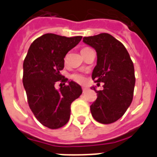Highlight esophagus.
I'll list each match as a JSON object with an SVG mask.
<instances>
[{"label":"esophagus","instance_id":"esophagus-1","mask_svg":"<svg viewBox=\"0 0 157 157\" xmlns=\"http://www.w3.org/2000/svg\"><path fill=\"white\" fill-rule=\"evenodd\" d=\"M82 92L83 93H85L86 91L87 90H88V88H87L86 86H83L82 87Z\"/></svg>","mask_w":157,"mask_h":157}]
</instances>
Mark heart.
<instances>
[{"label":"heart","instance_id":"b5f03b06","mask_svg":"<svg viewBox=\"0 0 157 157\" xmlns=\"http://www.w3.org/2000/svg\"><path fill=\"white\" fill-rule=\"evenodd\" d=\"M86 48H83L82 50H84V49H86ZM71 78L72 79L75 80V81L77 82H78V83H82V82H84V81H85V79H84V77L82 76V75L78 74V73L71 75Z\"/></svg>","mask_w":157,"mask_h":157}]
</instances>
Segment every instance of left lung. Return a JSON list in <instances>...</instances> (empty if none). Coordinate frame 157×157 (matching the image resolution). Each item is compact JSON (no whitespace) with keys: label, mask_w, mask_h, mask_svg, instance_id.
Here are the masks:
<instances>
[{"label":"left lung","mask_w":157,"mask_h":157,"mask_svg":"<svg viewBox=\"0 0 157 157\" xmlns=\"http://www.w3.org/2000/svg\"><path fill=\"white\" fill-rule=\"evenodd\" d=\"M83 42L97 52L93 80L104 83L102 90L91 88L98 94V98L90 105L91 114L103 124L114 123L124 115L132 102L135 85L133 62L125 46L109 34L84 37Z\"/></svg>","instance_id":"8db88e82"}]
</instances>
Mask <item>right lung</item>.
<instances>
[{
  "mask_svg": "<svg viewBox=\"0 0 157 157\" xmlns=\"http://www.w3.org/2000/svg\"><path fill=\"white\" fill-rule=\"evenodd\" d=\"M82 37L43 34L33 41L23 61V82L29 107L48 128H60L68 122L71 105L82 93L78 84L67 81L60 74L64 67L63 58ZM58 81L63 84L56 90L55 84Z\"/></svg>",
  "mask_w": 157,
  "mask_h": 157,
  "instance_id": "right-lung-1",
  "label": "right lung"
}]
</instances>
